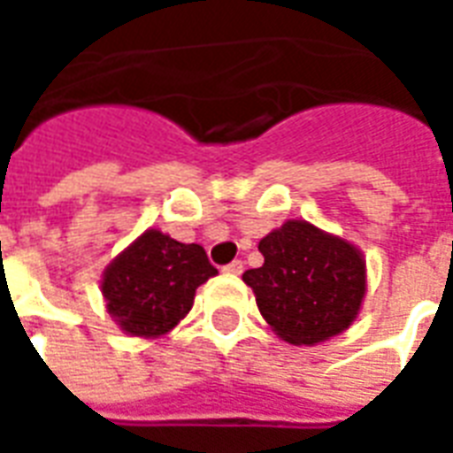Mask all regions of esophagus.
<instances>
[{
  "label": "esophagus",
  "instance_id": "esophagus-1",
  "mask_svg": "<svg viewBox=\"0 0 453 453\" xmlns=\"http://www.w3.org/2000/svg\"><path fill=\"white\" fill-rule=\"evenodd\" d=\"M242 269H245L242 259H235V262H230L227 266H223V272H226V274H233V276L242 274Z\"/></svg>",
  "mask_w": 453,
  "mask_h": 453
}]
</instances>
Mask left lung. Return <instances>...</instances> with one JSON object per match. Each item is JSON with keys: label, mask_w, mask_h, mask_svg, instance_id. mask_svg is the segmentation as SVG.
<instances>
[{"label": "left lung", "mask_w": 453, "mask_h": 453, "mask_svg": "<svg viewBox=\"0 0 453 453\" xmlns=\"http://www.w3.org/2000/svg\"><path fill=\"white\" fill-rule=\"evenodd\" d=\"M265 265L242 274L257 308L296 347L333 340L359 318L366 259L349 240L308 220H286L259 240Z\"/></svg>", "instance_id": "obj_1"}]
</instances>
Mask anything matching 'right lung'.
Listing matches in <instances>:
<instances>
[{"label": "right lung", "mask_w": 453, "mask_h": 453, "mask_svg": "<svg viewBox=\"0 0 453 453\" xmlns=\"http://www.w3.org/2000/svg\"><path fill=\"white\" fill-rule=\"evenodd\" d=\"M216 274L203 247L148 227L104 269L106 313L130 337L157 340L187 318L198 286Z\"/></svg>", "instance_id": "right-lung-1"}]
</instances>
